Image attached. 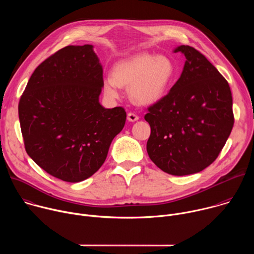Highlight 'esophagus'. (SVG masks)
<instances>
[{
	"instance_id": "esophagus-1",
	"label": "esophagus",
	"mask_w": 254,
	"mask_h": 254,
	"mask_svg": "<svg viewBox=\"0 0 254 254\" xmlns=\"http://www.w3.org/2000/svg\"><path fill=\"white\" fill-rule=\"evenodd\" d=\"M138 119H139L138 116L135 115L134 113H128V114H127V120H128L129 122H135V121H137Z\"/></svg>"
}]
</instances>
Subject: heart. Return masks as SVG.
Wrapping results in <instances>:
<instances>
[{"label": "heart", "instance_id": "obj_1", "mask_svg": "<svg viewBox=\"0 0 254 254\" xmlns=\"http://www.w3.org/2000/svg\"><path fill=\"white\" fill-rule=\"evenodd\" d=\"M174 76L175 66L169 57L139 53L117 63L114 75L104 77L103 89L108 96L117 98L121 86H129L130 99L137 104L148 105L166 94Z\"/></svg>", "mask_w": 254, "mask_h": 254}]
</instances>
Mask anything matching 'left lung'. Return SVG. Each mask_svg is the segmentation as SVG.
<instances>
[{"instance_id": "left-lung-1", "label": "left lung", "mask_w": 254, "mask_h": 254, "mask_svg": "<svg viewBox=\"0 0 254 254\" xmlns=\"http://www.w3.org/2000/svg\"><path fill=\"white\" fill-rule=\"evenodd\" d=\"M186 57L169 93L148 107L150 159L162 171L185 176L201 172L222 151L232 130V94L227 80L198 50L181 45Z\"/></svg>"}]
</instances>
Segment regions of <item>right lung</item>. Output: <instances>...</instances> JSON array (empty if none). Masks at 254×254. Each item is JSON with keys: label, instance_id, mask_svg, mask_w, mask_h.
<instances>
[{"label": "right lung", "instance_id": "1", "mask_svg": "<svg viewBox=\"0 0 254 254\" xmlns=\"http://www.w3.org/2000/svg\"><path fill=\"white\" fill-rule=\"evenodd\" d=\"M92 48L70 45L49 56L33 72L18 106L27 154L70 183L98 171L127 119L124 107L99 103L103 70Z\"/></svg>", "mask_w": 254, "mask_h": 254}]
</instances>
